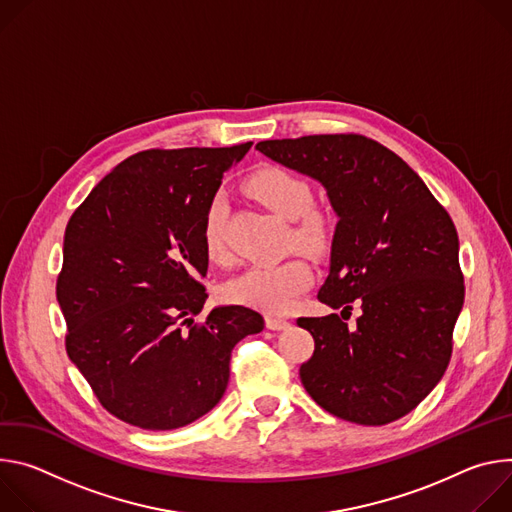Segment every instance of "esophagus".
<instances>
[{
  "label": "esophagus",
  "mask_w": 512,
  "mask_h": 512,
  "mask_svg": "<svg viewBox=\"0 0 512 512\" xmlns=\"http://www.w3.org/2000/svg\"><path fill=\"white\" fill-rule=\"evenodd\" d=\"M266 327L272 329V331H285V329L291 327V323H289L287 319H280V317L268 315V317H266Z\"/></svg>",
  "instance_id": "1"
}]
</instances>
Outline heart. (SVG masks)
<instances>
[{"label":"heart","instance_id":"heart-1","mask_svg":"<svg viewBox=\"0 0 512 512\" xmlns=\"http://www.w3.org/2000/svg\"><path fill=\"white\" fill-rule=\"evenodd\" d=\"M248 193L256 197L270 211L282 219L295 221L293 236L303 246H321L327 234L323 213L311 209L309 183L280 166H264L254 173L248 183ZM225 201L221 195L207 205L201 240L203 250L211 262L223 264L227 260V246L223 238ZM313 270L301 256H291L278 262H260L246 268L242 274L225 285L227 299L266 313H285L311 287Z\"/></svg>","mask_w":512,"mask_h":512}]
</instances>
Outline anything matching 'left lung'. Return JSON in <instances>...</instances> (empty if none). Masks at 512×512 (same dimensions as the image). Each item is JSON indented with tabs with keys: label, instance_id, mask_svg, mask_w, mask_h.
Masks as SVG:
<instances>
[{
	"label": "left lung",
	"instance_id": "obj_1",
	"mask_svg": "<svg viewBox=\"0 0 512 512\" xmlns=\"http://www.w3.org/2000/svg\"><path fill=\"white\" fill-rule=\"evenodd\" d=\"M256 150L323 185L339 221L317 299L362 307L354 329L337 313L297 319L315 339L299 370L305 390L358 425L405 417L451 358L464 305L456 225L401 156L366 136L264 140Z\"/></svg>",
	"mask_w": 512,
	"mask_h": 512
}]
</instances>
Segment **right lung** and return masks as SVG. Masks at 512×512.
<instances>
[{"mask_svg": "<svg viewBox=\"0 0 512 512\" xmlns=\"http://www.w3.org/2000/svg\"><path fill=\"white\" fill-rule=\"evenodd\" d=\"M250 146L138 152L67 223L56 280L67 354L124 423L168 431L209 413L230 380L234 346L264 329L242 305L195 323L207 299L203 217Z\"/></svg>", "mask_w": 512, "mask_h": 512, "instance_id": "add662e5", "label": "right lung"}]
</instances>
